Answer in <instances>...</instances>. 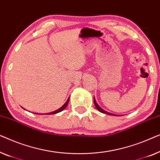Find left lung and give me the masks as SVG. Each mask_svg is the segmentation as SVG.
<instances>
[{
  "mask_svg": "<svg viewBox=\"0 0 160 160\" xmlns=\"http://www.w3.org/2000/svg\"><path fill=\"white\" fill-rule=\"evenodd\" d=\"M93 102H94V104H95V107H96V109H97L98 111H99L100 112H102V113H104V114H109V115H114L115 116V114H111V113H109V112H106L105 110H103L102 108H101L98 105V103H97V102H96V99H95V98H93Z\"/></svg>",
  "mask_w": 160,
  "mask_h": 160,
  "instance_id": "8db88e82",
  "label": "left lung"
}]
</instances>
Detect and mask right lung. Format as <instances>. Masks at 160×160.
I'll use <instances>...</instances> for the list:
<instances>
[{
    "label": "right lung",
    "mask_w": 160,
    "mask_h": 160,
    "mask_svg": "<svg viewBox=\"0 0 160 160\" xmlns=\"http://www.w3.org/2000/svg\"><path fill=\"white\" fill-rule=\"evenodd\" d=\"M69 101V97L68 98V99L67 100V102H65L64 104L63 105L62 107H60L59 109H57V110H56V111H53V112H50V113H48V114H57V113H58V112H60L63 111V110H64V109H65V108H66V107H67V105H68ZM35 114H36V113H35ZM37 114H38V113H37Z\"/></svg>",
    "instance_id": "obj_1"
}]
</instances>
